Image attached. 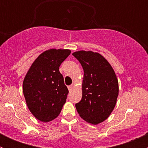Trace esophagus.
I'll return each mask as SVG.
<instances>
[{
  "label": "esophagus",
  "instance_id": "1",
  "mask_svg": "<svg viewBox=\"0 0 148 148\" xmlns=\"http://www.w3.org/2000/svg\"><path fill=\"white\" fill-rule=\"evenodd\" d=\"M73 87H74V86H73V85H70V86H68L69 91V92H71V91L73 89Z\"/></svg>",
  "mask_w": 148,
  "mask_h": 148
}]
</instances>
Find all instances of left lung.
I'll return each instance as SVG.
<instances>
[{
  "label": "left lung",
  "mask_w": 148,
  "mask_h": 148,
  "mask_svg": "<svg viewBox=\"0 0 148 148\" xmlns=\"http://www.w3.org/2000/svg\"><path fill=\"white\" fill-rule=\"evenodd\" d=\"M73 56L84 69L82 97L75 104L80 117L89 123H101L112 113L119 94L117 78L107 59L96 52L79 51Z\"/></svg>",
  "instance_id": "left-lung-1"
}]
</instances>
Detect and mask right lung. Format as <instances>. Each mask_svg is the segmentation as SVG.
<instances>
[{"label": "right lung", "mask_w": 148, "mask_h": 148, "mask_svg": "<svg viewBox=\"0 0 148 148\" xmlns=\"http://www.w3.org/2000/svg\"><path fill=\"white\" fill-rule=\"evenodd\" d=\"M69 49H51L43 52L30 67L23 82V92L30 112L44 122L54 120L65 104L69 90L59 71L69 56Z\"/></svg>", "instance_id": "add662e5"}]
</instances>
